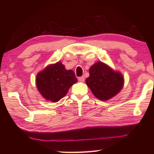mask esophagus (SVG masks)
Wrapping results in <instances>:
<instances>
[{
	"label": "esophagus",
	"mask_w": 154,
	"mask_h": 154,
	"mask_svg": "<svg viewBox=\"0 0 154 154\" xmlns=\"http://www.w3.org/2000/svg\"><path fill=\"white\" fill-rule=\"evenodd\" d=\"M79 81H81V82H84V81H85V77H84V76H82V77H79Z\"/></svg>",
	"instance_id": "obj_1"
}]
</instances>
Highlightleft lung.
Instances as JSON below:
<instances>
[{
    "mask_svg": "<svg viewBox=\"0 0 154 154\" xmlns=\"http://www.w3.org/2000/svg\"><path fill=\"white\" fill-rule=\"evenodd\" d=\"M86 84L94 97L106 101L116 96L124 87L122 74L112 69L107 64L98 61L89 69Z\"/></svg>",
    "mask_w": 154,
    "mask_h": 154,
    "instance_id": "1",
    "label": "left lung"
}]
</instances>
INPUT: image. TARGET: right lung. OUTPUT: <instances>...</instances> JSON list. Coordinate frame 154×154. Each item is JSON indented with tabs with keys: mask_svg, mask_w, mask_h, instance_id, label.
Masks as SVG:
<instances>
[{
	"mask_svg": "<svg viewBox=\"0 0 154 154\" xmlns=\"http://www.w3.org/2000/svg\"><path fill=\"white\" fill-rule=\"evenodd\" d=\"M77 82L74 71L67 70L61 62L48 65L35 77V85L41 95L53 103L66 95L69 89Z\"/></svg>",
	"mask_w": 154,
	"mask_h": 154,
	"instance_id": "right-lung-1",
	"label": "right lung"
}]
</instances>
